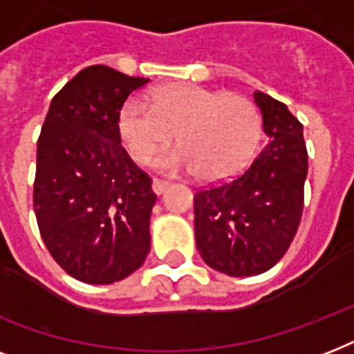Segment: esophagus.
<instances>
[{"instance_id": "obj_1", "label": "esophagus", "mask_w": 354, "mask_h": 354, "mask_svg": "<svg viewBox=\"0 0 354 354\" xmlns=\"http://www.w3.org/2000/svg\"><path fill=\"white\" fill-rule=\"evenodd\" d=\"M167 189H169V182H165V180H158V178L152 180V191H154L156 194H163Z\"/></svg>"}]
</instances>
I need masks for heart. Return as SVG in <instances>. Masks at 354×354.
Listing matches in <instances>:
<instances>
[{
    "mask_svg": "<svg viewBox=\"0 0 354 354\" xmlns=\"http://www.w3.org/2000/svg\"><path fill=\"white\" fill-rule=\"evenodd\" d=\"M261 113L241 93H224L196 84L161 86L150 102L130 97L121 106L118 130L128 154L143 163L172 139L152 165L163 172H185L205 182H221L242 171L261 139Z\"/></svg>",
    "mask_w": 354,
    "mask_h": 354,
    "instance_id": "heart-1",
    "label": "heart"
}]
</instances>
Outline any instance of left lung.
I'll list each match as a JSON object with an SVG mask.
<instances>
[{"instance_id":"left-lung-1","label":"left lung","mask_w":354,"mask_h":354,"mask_svg":"<svg viewBox=\"0 0 354 354\" xmlns=\"http://www.w3.org/2000/svg\"><path fill=\"white\" fill-rule=\"evenodd\" d=\"M268 143L233 182L194 194V236L207 266L232 277L270 270L290 246L303 213L308 156L303 124L283 102L253 93Z\"/></svg>"}]
</instances>
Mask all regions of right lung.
Wrapping results in <instances>:
<instances>
[{"label": "right lung", "mask_w": 354, "mask_h": 354, "mask_svg": "<svg viewBox=\"0 0 354 354\" xmlns=\"http://www.w3.org/2000/svg\"><path fill=\"white\" fill-rule=\"evenodd\" d=\"M147 82L90 66L53 97L41 127L36 221L53 259L82 283L124 279L150 252L152 180L128 158L118 130L121 106Z\"/></svg>", "instance_id": "add662e5"}]
</instances>
